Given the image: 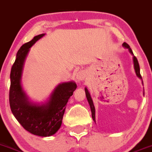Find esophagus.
<instances>
[{"instance_id":"obj_1","label":"esophagus","mask_w":152,"mask_h":152,"mask_svg":"<svg viewBox=\"0 0 152 152\" xmlns=\"http://www.w3.org/2000/svg\"><path fill=\"white\" fill-rule=\"evenodd\" d=\"M86 77H87L86 72H85L84 70L79 71V72L76 74V80H77V82L86 81Z\"/></svg>"}]
</instances>
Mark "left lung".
Returning a JSON list of instances; mask_svg holds the SVG:
<instances>
[{"label":"left lung","instance_id":"left-lung-1","mask_svg":"<svg viewBox=\"0 0 152 152\" xmlns=\"http://www.w3.org/2000/svg\"><path fill=\"white\" fill-rule=\"evenodd\" d=\"M122 46H123L124 48H125L128 49V50H129L130 53H131V54H132V55H133V63H134V70H135V72H136V75H137V76L139 77V78L142 80V77H141V75H140V65H139L138 60H137V57H136L134 55V53H133L132 50H131V48H130V46L128 45L127 44L126 42H124L123 44H122ZM142 84H143V82H142ZM84 89H85V92H86V99H87L88 102H89V106H90L91 112H92V119H93L94 122H95V106H94L93 102H92V98H91L90 94H89V91H88L87 88L85 87ZM143 95H144V92H143Z\"/></svg>","mask_w":152,"mask_h":152}]
</instances>
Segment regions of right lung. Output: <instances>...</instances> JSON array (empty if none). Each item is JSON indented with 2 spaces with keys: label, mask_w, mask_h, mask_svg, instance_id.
<instances>
[{
  "label": "right lung",
  "mask_w": 152,
  "mask_h": 152,
  "mask_svg": "<svg viewBox=\"0 0 152 152\" xmlns=\"http://www.w3.org/2000/svg\"><path fill=\"white\" fill-rule=\"evenodd\" d=\"M45 35L36 36L17 52L10 72V105L14 116L26 131L39 137H50L60 129L66 104L77 84L74 81L63 82L56 86L45 102L30 100L21 86L23 68L30 48Z\"/></svg>",
  "instance_id": "1"
}]
</instances>
